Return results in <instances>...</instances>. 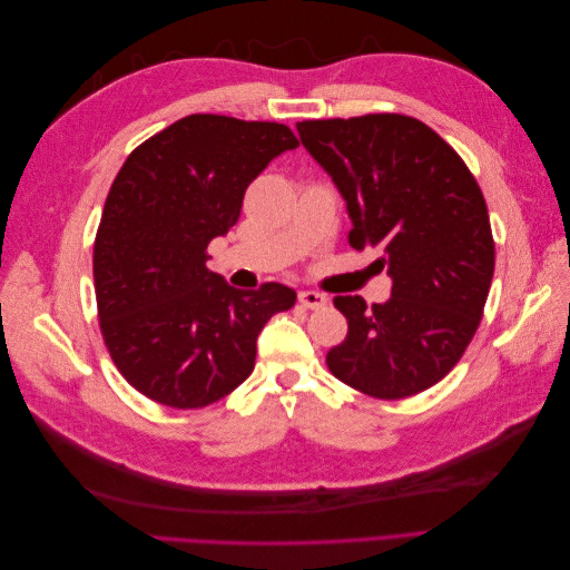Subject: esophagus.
<instances>
[{
  "label": "esophagus",
  "mask_w": 570,
  "mask_h": 570,
  "mask_svg": "<svg viewBox=\"0 0 570 570\" xmlns=\"http://www.w3.org/2000/svg\"><path fill=\"white\" fill-rule=\"evenodd\" d=\"M297 299L306 308H323L327 304L325 295H321V292H314V289H302L299 295H297Z\"/></svg>",
  "instance_id": "1"
}]
</instances>
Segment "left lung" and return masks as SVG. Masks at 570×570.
Returning <instances> with one entry per match:
<instances>
[{
  "instance_id": "1",
  "label": "left lung",
  "mask_w": 570,
  "mask_h": 570,
  "mask_svg": "<svg viewBox=\"0 0 570 570\" xmlns=\"http://www.w3.org/2000/svg\"><path fill=\"white\" fill-rule=\"evenodd\" d=\"M297 130L347 202L350 245L375 247L392 275L385 304L333 299L347 337L327 352V368L375 400L433 387L459 364L490 295L494 239L480 185L413 116L302 120Z\"/></svg>"
}]
</instances>
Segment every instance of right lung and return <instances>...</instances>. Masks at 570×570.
Listing matches in <instances>:
<instances>
[{
	"label": "right lung",
	"instance_id": "obj_1",
	"mask_svg": "<svg viewBox=\"0 0 570 570\" xmlns=\"http://www.w3.org/2000/svg\"><path fill=\"white\" fill-rule=\"evenodd\" d=\"M297 145L283 124L193 114L120 166L95 237L97 316L116 368L151 402L223 400L249 377L262 327L295 306L281 283L230 287L206 268V247L235 226L249 183Z\"/></svg>",
	"mask_w": 570,
	"mask_h": 570
}]
</instances>
